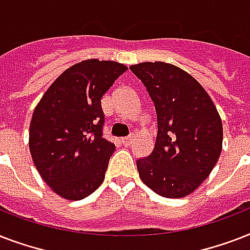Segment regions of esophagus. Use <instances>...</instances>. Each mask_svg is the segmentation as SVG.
I'll use <instances>...</instances> for the list:
<instances>
[{
	"mask_svg": "<svg viewBox=\"0 0 250 250\" xmlns=\"http://www.w3.org/2000/svg\"><path fill=\"white\" fill-rule=\"evenodd\" d=\"M132 140H133V136H131V135H129V136L123 137V139H122V144L125 145V146H128V145L132 143Z\"/></svg>",
	"mask_w": 250,
	"mask_h": 250,
	"instance_id": "obj_1",
	"label": "esophagus"
}]
</instances>
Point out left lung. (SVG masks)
Instances as JSON below:
<instances>
[{"mask_svg": "<svg viewBox=\"0 0 250 250\" xmlns=\"http://www.w3.org/2000/svg\"><path fill=\"white\" fill-rule=\"evenodd\" d=\"M129 70L148 90L158 125L153 152L136 161L139 175L162 197H186L208 179L221 156L217 107L201 84L174 64L143 62Z\"/></svg>", "mask_w": 250, "mask_h": 250, "instance_id": "obj_1", "label": "left lung"}]
</instances>
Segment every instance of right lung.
<instances>
[{
	"mask_svg": "<svg viewBox=\"0 0 250 250\" xmlns=\"http://www.w3.org/2000/svg\"><path fill=\"white\" fill-rule=\"evenodd\" d=\"M128 70L86 60L62 72L33 110L29 152L39 174L61 197L78 201L101 186L115 145L102 137V96Z\"/></svg>",
	"mask_w": 250,
	"mask_h": 250,
	"instance_id": "add662e5",
	"label": "right lung"
}]
</instances>
